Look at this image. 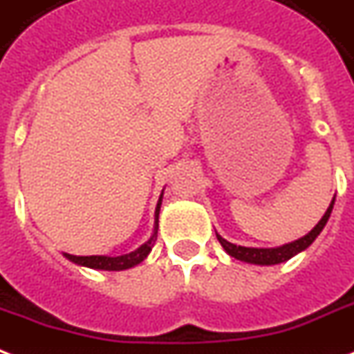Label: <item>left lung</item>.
Listing matches in <instances>:
<instances>
[{
  "label": "left lung",
  "instance_id": "left-lung-1",
  "mask_svg": "<svg viewBox=\"0 0 354 354\" xmlns=\"http://www.w3.org/2000/svg\"><path fill=\"white\" fill-rule=\"evenodd\" d=\"M334 201L332 198L330 206L326 208L324 216L319 219V223L313 227V229L306 234V236L298 238L295 242L283 243V245H277V248H245V245H236V243L229 242L225 240L223 236H219L216 232L217 240L219 243L223 245V250L229 253L230 257L238 259L242 263H250V264H259V266H272V264H279L289 261L290 257H295L298 253H302L304 250H308L311 243L315 242V238L321 234V230L324 229V225L328 221V217L332 214V208H334Z\"/></svg>",
  "mask_w": 354,
  "mask_h": 354
}]
</instances>
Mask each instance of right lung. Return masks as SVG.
Here are the masks:
<instances>
[{"label":"right lung","instance_id":"right-lung-1","mask_svg":"<svg viewBox=\"0 0 354 354\" xmlns=\"http://www.w3.org/2000/svg\"><path fill=\"white\" fill-rule=\"evenodd\" d=\"M161 203H163V193L157 201L156 206V221H153V230H151V236L148 242H144L140 248H137L131 253L125 255H118V257H111V255H90V257H77V255H71V253H64V257L71 263L78 264V266H86V268H93V270H109V272H120L133 268L144 261V259L150 255L151 248L157 240V229H159V210H161Z\"/></svg>","mask_w":354,"mask_h":354}]
</instances>
